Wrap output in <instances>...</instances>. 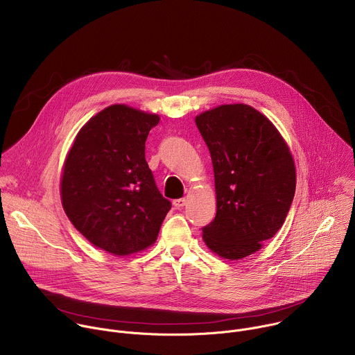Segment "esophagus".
Wrapping results in <instances>:
<instances>
[{"label":"esophagus","instance_id":"1","mask_svg":"<svg viewBox=\"0 0 355 355\" xmlns=\"http://www.w3.org/2000/svg\"><path fill=\"white\" fill-rule=\"evenodd\" d=\"M185 204H187V199L185 198H180V199H174L173 200V205L175 207V208H182V207H185Z\"/></svg>","mask_w":355,"mask_h":355}]
</instances>
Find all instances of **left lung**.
<instances>
[{"label": "left lung", "mask_w": 355, "mask_h": 355, "mask_svg": "<svg viewBox=\"0 0 355 355\" xmlns=\"http://www.w3.org/2000/svg\"><path fill=\"white\" fill-rule=\"evenodd\" d=\"M195 123L209 148L216 191V216L202 239L222 259H244L285 222L296 187L292 153L272 122L245 104L205 111Z\"/></svg>", "instance_id": "1"}]
</instances>
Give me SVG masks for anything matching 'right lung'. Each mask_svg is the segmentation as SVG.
Here are the masks:
<instances>
[{
  "mask_svg": "<svg viewBox=\"0 0 355 355\" xmlns=\"http://www.w3.org/2000/svg\"><path fill=\"white\" fill-rule=\"evenodd\" d=\"M156 114L107 107L77 133L64 160L60 196L74 227L95 247L130 256L153 245L171 202L144 159Z\"/></svg>",
  "mask_w": 355,
  "mask_h": 355,
  "instance_id": "right-lung-1",
  "label": "right lung"
}]
</instances>
